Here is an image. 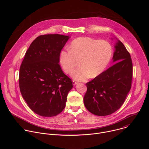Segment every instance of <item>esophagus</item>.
<instances>
[{
	"label": "esophagus",
	"instance_id": "esophagus-1",
	"mask_svg": "<svg viewBox=\"0 0 149 149\" xmlns=\"http://www.w3.org/2000/svg\"><path fill=\"white\" fill-rule=\"evenodd\" d=\"M78 84V82L75 81H72V84L74 85V86H75V85H77Z\"/></svg>",
	"mask_w": 149,
	"mask_h": 149
}]
</instances>
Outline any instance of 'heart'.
<instances>
[{"instance_id":"b5f03b06","label":"heart","mask_w":149,"mask_h":149,"mask_svg":"<svg viewBox=\"0 0 149 149\" xmlns=\"http://www.w3.org/2000/svg\"><path fill=\"white\" fill-rule=\"evenodd\" d=\"M112 55V48L109 42L88 37H79L71 42L70 49L59 53V63L67 74L72 72L79 61V68L71 74L77 81H84L90 76L100 75L107 67Z\"/></svg>"}]
</instances>
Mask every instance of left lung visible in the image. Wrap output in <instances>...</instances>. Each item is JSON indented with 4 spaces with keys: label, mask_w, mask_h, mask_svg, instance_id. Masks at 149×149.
Instances as JSON below:
<instances>
[{
    "label": "left lung",
    "mask_w": 149,
    "mask_h": 149,
    "mask_svg": "<svg viewBox=\"0 0 149 149\" xmlns=\"http://www.w3.org/2000/svg\"><path fill=\"white\" fill-rule=\"evenodd\" d=\"M115 39L113 65L86 84L84 105L90 113L98 116H108L118 110L131 89V56L122 42Z\"/></svg>",
    "instance_id": "1"
}]
</instances>
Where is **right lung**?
<instances>
[{"instance_id":"1","label":"right lung","mask_w":149,"mask_h":149,"mask_svg":"<svg viewBox=\"0 0 149 149\" xmlns=\"http://www.w3.org/2000/svg\"><path fill=\"white\" fill-rule=\"evenodd\" d=\"M70 38L59 34L37 37L20 65V93L29 107L40 116L50 117L61 113L73 87L71 79L59 65V53Z\"/></svg>"}]
</instances>
